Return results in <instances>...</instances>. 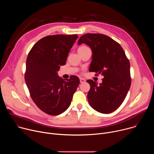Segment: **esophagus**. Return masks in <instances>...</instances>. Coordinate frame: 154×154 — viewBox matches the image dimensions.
<instances>
[{"instance_id": "esophagus-1", "label": "esophagus", "mask_w": 154, "mask_h": 154, "mask_svg": "<svg viewBox=\"0 0 154 154\" xmlns=\"http://www.w3.org/2000/svg\"><path fill=\"white\" fill-rule=\"evenodd\" d=\"M80 82L81 83H83L85 82V80L84 79H82V78H80Z\"/></svg>"}]
</instances>
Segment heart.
Segmentation results:
<instances>
[{
	"label": "heart",
	"mask_w": 154,
	"mask_h": 154,
	"mask_svg": "<svg viewBox=\"0 0 154 154\" xmlns=\"http://www.w3.org/2000/svg\"><path fill=\"white\" fill-rule=\"evenodd\" d=\"M88 48V47H86V46H82L80 47V48H79V49H78V50H82V49H86V48Z\"/></svg>",
	"instance_id": "b5f03b06"
}]
</instances>
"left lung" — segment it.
<instances>
[{"mask_svg": "<svg viewBox=\"0 0 154 154\" xmlns=\"http://www.w3.org/2000/svg\"><path fill=\"white\" fill-rule=\"evenodd\" d=\"M82 43L89 46L92 51L90 72L104 77L99 85L93 80H87L90 85L87 96L88 102L98 112L112 113L122 103L130 89L129 60L119 44L106 35L85 34L78 41L79 45Z\"/></svg>", "mask_w": 154, "mask_h": 154, "instance_id": "1", "label": "left lung"}]
</instances>
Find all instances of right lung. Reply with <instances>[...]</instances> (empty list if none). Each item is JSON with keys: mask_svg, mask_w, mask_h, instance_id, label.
I'll use <instances>...</instances> for the list:
<instances>
[{"mask_svg": "<svg viewBox=\"0 0 154 154\" xmlns=\"http://www.w3.org/2000/svg\"><path fill=\"white\" fill-rule=\"evenodd\" d=\"M77 38V35L47 36L35 43L28 54L25 81L33 101L48 115L66 110L80 84L75 75L64 80L57 74Z\"/></svg>", "mask_w": 154, "mask_h": 154, "instance_id": "1", "label": "right lung"}]
</instances>
